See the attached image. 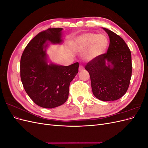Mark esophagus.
Returning a JSON list of instances; mask_svg holds the SVG:
<instances>
[{
    "label": "esophagus",
    "mask_w": 148,
    "mask_h": 148,
    "mask_svg": "<svg viewBox=\"0 0 148 148\" xmlns=\"http://www.w3.org/2000/svg\"><path fill=\"white\" fill-rule=\"evenodd\" d=\"M84 70V67H83V66H82V65H80L79 66V71H83Z\"/></svg>",
    "instance_id": "esophagus-1"
}]
</instances>
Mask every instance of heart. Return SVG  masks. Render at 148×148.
Masks as SVG:
<instances>
[{
  "mask_svg": "<svg viewBox=\"0 0 148 148\" xmlns=\"http://www.w3.org/2000/svg\"><path fill=\"white\" fill-rule=\"evenodd\" d=\"M108 45V40L103 34L86 33L79 36L77 39V46L80 49H86L90 47L86 56L88 60H91L104 52Z\"/></svg>",
  "mask_w": 148,
  "mask_h": 148,
  "instance_id": "obj_1",
  "label": "heart"
}]
</instances>
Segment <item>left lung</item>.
Returning <instances> with one entry per match:
<instances>
[{"mask_svg":"<svg viewBox=\"0 0 148 148\" xmlns=\"http://www.w3.org/2000/svg\"><path fill=\"white\" fill-rule=\"evenodd\" d=\"M110 44L107 53L85 66L89 73L94 96L103 101H115L126 93L132 77L131 52L124 40L108 29Z\"/></svg>","mask_w":148,"mask_h":148,"instance_id":"8db88e82","label":"left lung"}]
</instances>
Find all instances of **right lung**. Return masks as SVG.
<instances>
[{
	"label": "right lung",
	"instance_id": "1",
	"mask_svg": "<svg viewBox=\"0 0 148 148\" xmlns=\"http://www.w3.org/2000/svg\"><path fill=\"white\" fill-rule=\"evenodd\" d=\"M63 28L39 33L25 47L20 60V77L25 91L38 106L46 109L60 106L69 97L70 83L78 72V62L69 66L49 64V43L62 44Z\"/></svg>",
	"mask_w": 148,
	"mask_h": 148
}]
</instances>
